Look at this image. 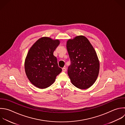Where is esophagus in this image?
<instances>
[{
	"instance_id": "34e87169",
	"label": "esophagus",
	"mask_w": 125,
	"mask_h": 125,
	"mask_svg": "<svg viewBox=\"0 0 125 125\" xmlns=\"http://www.w3.org/2000/svg\"><path fill=\"white\" fill-rule=\"evenodd\" d=\"M66 68H65V67H63V68H62V70L63 72H65V71H66Z\"/></svg>"
}]
</instances>
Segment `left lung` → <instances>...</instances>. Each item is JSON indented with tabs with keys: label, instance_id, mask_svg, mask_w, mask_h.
I'll use <instances>...</instances> for the list:
<instances>
[{
	"label": "left lung",
	"instance_id": "left-lung-1",
	"mask_svg": "<svg viewBox=\"0 0 125 125\" xmlns=\"http://www.w3.org/2000/svg\"><path fill=\"white\" fill-rule=\"evenodd\" d=\"M66 48L71 62L67 73L72 83L81 89L88 88L95 82L99 72L100 63L95 49L83 36L68 40Z\"/></svg>",
	"mask_w": 125,
	"mask_h": 125
}]
</instances>
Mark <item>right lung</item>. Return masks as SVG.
<instances>
[{"instance_id": "1", "label": "right lung", "mask_w": 125, "mask_h": 125, "mask_svg": "<svg viewBox=\"0 0 125 125\" xmlns=\"http://www.w3.org/2000/svg\"><path fill=\"white\" fill-rule=\"evenodd\" d=\"M60 42L59 40L42 37L32 46L27 53L24 63L25 73L30 82L39 88L52 85L62 71L53 55Z\"/></svg>"}]
</instances>
